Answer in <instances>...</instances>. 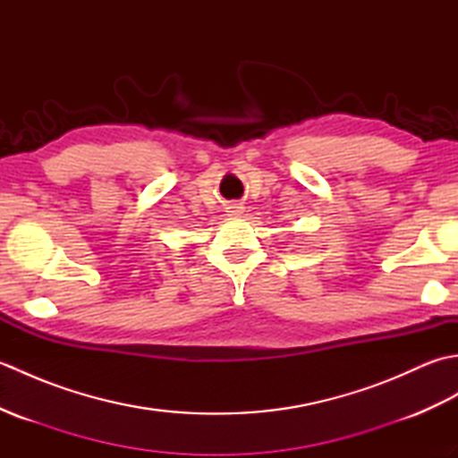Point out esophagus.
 <instances>
[{"label": "esophagus", "instance_id": "obj_1", "mask_svg": "<svg viewBox=\"0 0 458 458\" xmlns=\"http://www.w3.org/2000/svg\"><path fill=\"white\" fill-rule=\"evenodd\" d=\"M242 210H244V207H242L240 202H232L226 208V212H230V214H242Z\"/></svg>", "mask_w": 458, "mask_h": 458}]
</instances>
